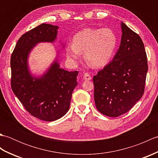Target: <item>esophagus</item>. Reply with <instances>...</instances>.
<instances>
[{"label": "esophagus", "instance_id": "1", "mask_svg": "<svg viewBox=\"0 0 158 158\" xmlns=\"http://www.w3.org/2000/svg\"><path fill=\"white\" fill-rule=\"evenodd\" d=\"M83 79L85 80V81H89V80L92 79V77L90 76L89 74L86 73L83 75Z\"/></svg>", "mask_w": 158, "mask_h": 158}]
</instances>
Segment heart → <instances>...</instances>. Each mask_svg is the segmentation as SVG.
Instances as JSON below:
<instances>
[{"instance_id": "obj_1", "label": "heart", "mask_w": 158, "mask_h": 158, "mask_svg": "<svg viewBox=\"0 0 158 158\" xmlns=\"http://www.w3.org/2000/svg\"><path fill=\"white\" fill-rule=\"evenodd\" d=\"M73 43L66 48L70 62L76 63L84 52L85 61L94 67L106 66L111 60L117 46V37L113 30L87 28L73 36Z\"/></svg>"}]
</instances>
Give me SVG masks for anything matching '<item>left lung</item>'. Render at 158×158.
Returning a JSON list of instances; mask_svg holds the SVG:
<instances>
[{"mask_svg": "<svg viewBox=\"0 0 158 158\" xmlns=\"http://www.w3.org/2000/svg\"><path fill=\"white\" fill-rule=\"evenodd\" d=\"M120 24L119 49L112 61L93 77L96 108L111 117L126 113L141 98L148 70L142 39L125 23Z\"/></svg>", "mask_w": 158, "mask_h": 158, "instance_id": "obj_1", "label": "left lung"}]
</instances>
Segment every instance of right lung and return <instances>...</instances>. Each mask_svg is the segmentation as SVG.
Masks as SVG:
<instances>
[{
  "label": "right lung",
  "instance_id": "obj_1",
  "mask_svg": "<svg viewBox=\"0 0 158 158\" xmlns=\"http://www.w3.org/2000/svg\"><path fill=\"white\" fill-rule=\"evenodd\" d=\"M58 28V26L41 23L25 33L19 39L11 58L13 93L28 112L46 122L56 121L68 112L77 85L78 71L62 69L58 52L42 75L33 74L30 69L28 59L32 49L40 43H55Z\"/></svg>",
  "mask_w": 158,
  "mask_h": 158
}]
</instances>
